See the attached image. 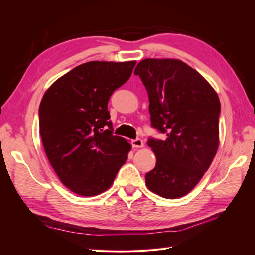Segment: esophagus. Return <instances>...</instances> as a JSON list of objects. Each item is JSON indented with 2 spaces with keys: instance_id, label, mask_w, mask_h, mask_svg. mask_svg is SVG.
<instances>
[{
  "instance_id": "obj_1",
  "label": "esophagus",
  "mask_w": 255,
  "mask_h": 255,
  "mask_svg": "<svg viewBox=\"0 0 255 255\" xmlns=\"http://www.w3.org/2000/svg\"><path fill=\"white\" fill-rule=\"evenodd\" d=\"M130 143H132V146L135 149L142 148V146H143V141L141 139H139V138H138V139L132 140V141H130Z\"/></svg>"
}]
</instances>
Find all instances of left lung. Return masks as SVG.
Returning a JSON list of instances; mask_svg holds the SVG:
<instances>
[{"label":"left lung","instance_id":"1","mask_svg":"<svg viewBox=\"0 0 255 255\" xmlns=\"http://www.w3.org/2000/svg\"><path fill=\"white\" fill-rule=\"evenodd\" d=\"M149 96L151 126L165 140L149 138L155 168L148 188L163 198L187 195L210 168L219 145L220 102L203 76L179 59L145 58L135 68Z\"/></svg>","mask_w":255,"mask_h":255}]
</instances>
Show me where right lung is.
Here are the masks:
<instances>
[{"mask_svg": "<svg viewBox=\"0 0 255 255\" xmlns=\"http://www.w3.org/2000/svg\"><path fill=\"white\" fill-rule=\"evenodd\" d=\"M136 61H88L54 82L39 106V133L59 180L74 194L109 189L128 159L130 144L113 135L107 103Z\"/></svg>", "mask_w": 255, "mask_h": 255, "instance_id": "1", "label": "right lung"}]
</instances>
